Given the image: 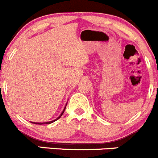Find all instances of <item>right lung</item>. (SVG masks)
Instances as JSON below:
<instances>
[{
	"label": "right lung",
	"mask_w": 158,
	"mask_h": 158,
	"mask_svg": "<svg viewBox=\"0 0 158 158\" xmlns=\"http://www.w3.org/2000/svg\"><path fill=\"white\" fill-rule=\"evenodd\" d=\"M66 106H67V104H66V105H65L63 111L61 112V114H60V116H59L58 118H56L55 120H53V121H48V122H41V123H39V122H31V123H33V124H51V123L54 122V121H57V120H58L59 118H60V117L62 116V114H64V110H65V108H66Z\"/></svg>",
	"instance_id": "obj_1"
}]
</instances>
